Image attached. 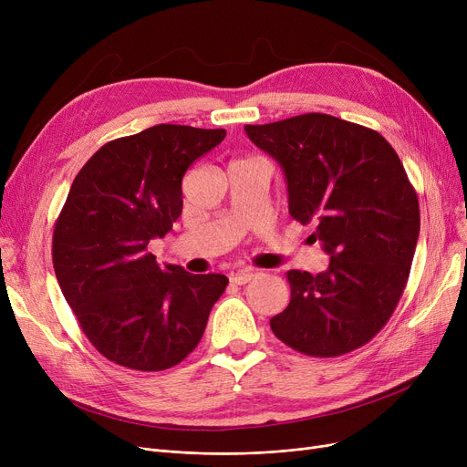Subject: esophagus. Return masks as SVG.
I'll use <instances>...</instances> for the list:
<instances>
[{"label":"esophagus","mask_w":467,"mask_h":467,"mask_svg":"<svg viewBox=\"0 0 467 467\" xmlns=\"http://www.w3.org/2000/svg\"><path fill=\"white\" fill-rule=\"evenodd\" d=\"M255 276H257V273L254 271V268H240V271H236L234 275H231V282L242 285V284H248V282H250L252 278H255Z\"/></svg>","instance_id":"1"}]
</instances>
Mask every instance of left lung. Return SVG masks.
Returning a JSON list of instances; mask_svg holds the SVG:
<instances>
[{
	"label": "left lung",
	"mask_w": 467,
	"mask_h": 467,
	"mask_svg": "<svg viewBox=\"0 0 467 467\" xmlns=\"http://www.w3.org/2000/svg\"><path fill=\"white\" fill-rule=\"evenodd\" d=\"M282 168L289 213L316 223L327 271H289L291 301L273 333L306 356L369 342L394 314L410 273L420 210L398 153L379 132L326 113L246 125Z\"/></svg>",
	"instance_id": "left-lung-1"
}]
</instances>
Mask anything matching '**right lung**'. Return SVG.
Listing matches in <instances>:
<instances>
[{"mask_svg":"<svg viewBox=\"0 0 467 467\" xmlns=\"http://www.w3.org/2000/svg\"><path fill=\"white\" fill-rule=\"evenodd\" d=\"M225 134L155 125L100 147L71 183L53 234L57 280L92 347L117 365H178L223 296L227 276L159 266L147 246L180 217L187 168Z\"/></svg>","mask_w":467,"mask_h":467,"instance_id":"right-lung-1","label":"right lung"}]
</instances>
